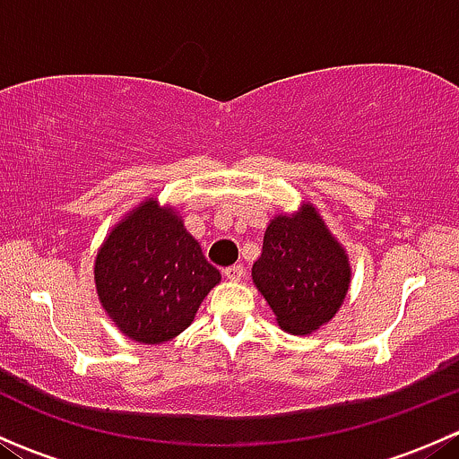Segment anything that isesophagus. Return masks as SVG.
<instances>
[{"mask_svg": "<svg viewBox=\"0 0 459 459\" xmlns=\"http://www.w3.org/2000/svg\"><path fill=\"white\" fill-rule=\"evenodd\" d=\"M224 275H226V280L239 281L244 277V266H239V264H235V266H229L224 271Z\"/></svg>", "mask_w": 459, "mask_h": 459, "instance_id": "1", "label": "esophagus"}]
</instances>
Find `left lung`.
Instances as JSON below:
<instances>
[{
  "label": "left lung",
  "instance_id": "1",
  "mask_svg": "<svg viewBox=\"0 0 459 459\" xmlns=\"http://www.w3.org/2000/svg\"><path fill=\"white\" fill-rule=\"evenodd\" d=\"M253 281L293 335H308L331 322L344 304L351 264L313 204L293 215H275L264 233Z\"/></svg>",
  "mask_w": 459,
  "mask_h": 459
}]
</instances>
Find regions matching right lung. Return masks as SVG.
Masks as SVG:
<instances>
[{
	"label": "right lung",
	"mask_w": 459,
	"mask_h": 459,
	"mask_svg": "<svg viewBox=\"0 0 459 459\" xmlns=\"http://www.w3.org/2000/svg\"><path fill=\"white\" fill-rule=\"evenodd\" d=\"M221 275L170 206L148 197L108 233L95 257L100 302L119 331L160 344L191 326Z\"/></svg>",
	"instance_id": "right-lung-1"
}]
</instances>
